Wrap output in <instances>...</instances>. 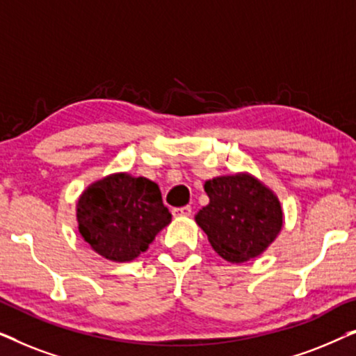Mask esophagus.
Returning <instances> with one entry per match:
<instances>
[{"mask_svg":"<svg viewBox=\"0 0 356 356\" xmlns=\"http://www.w3.org/2000/svg\"><path fill=\"white\" fill-rule=\"evenodd\" d=\"M191 212H193V209L189 207V206H184V207H175V209H172L173 217H189V216H191Z\"/></svg>","mask_w":356,"mask_h":356,"instance_id":"1","label":"esophagus"}]
</instances>
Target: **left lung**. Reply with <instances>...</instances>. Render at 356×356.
<instances>
[{
  "mask_svg": "<svg viewBox=\"0 0 356 356\" xmlns=\"http://www.w3.org/2000/svg\"><path fill=\"white\" fill-rule=\"evenodd\" d=\"M209 204L194 220L213 251L233 264L261 256L284 227L277 194L248 172L207 179Z\"/></svg>",
  "mask_w": 356,
  "mask_h": 356,
  "instance_id": "8db88e82",
  "label": "left lung"
}]
</instances>
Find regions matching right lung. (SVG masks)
<instances>
[{"instance_id":"obj_1","label":"right lung","mask_w":356,"mask_h":356,"mask_svg":"<svg viewBox=\"0 0 356 356\" xmlns=\"http://www.w3.org/2000/svg\"><path fill=\"white\" fill-rule=\"evenodd\" d=\"M79 235L105 259L129 262L172 222L157 183L128 172L106 175L77 199Z\"/></svg>"}]
</instances>
